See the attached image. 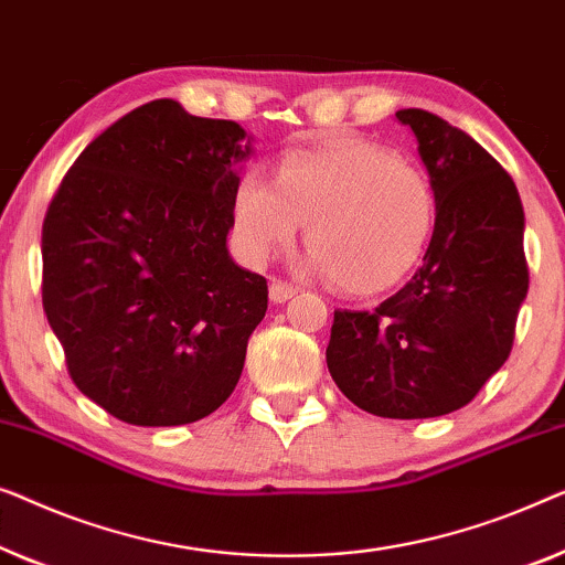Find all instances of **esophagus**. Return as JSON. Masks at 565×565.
I'll list each match as a JSON object with an SVG mask.
<instances>
[{"mask_svg": "<svg viewBox=\"0 0 565 565\" xmlns=\"http://www.w3.org/2000/svg\"><path fill=\"white\" fill-rule=\"evenodd\" d=\"M297 291H299V286H294L289 281H281V279H271V286H268V297H271V301H276V305H281V301L291 299Z\"/></svg>", "mask_w": 565, "mask_h": 565, "instance_id": "obj_1", "label": "esophagus"}]
</instances>
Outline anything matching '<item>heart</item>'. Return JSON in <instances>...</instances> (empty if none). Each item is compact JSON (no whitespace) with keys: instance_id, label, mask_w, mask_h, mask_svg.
<instances>
[{"instance_id":"heart-1","label":"heart","mask_w":565,"mask_h":565,"mask_svg":"<svg viewBox=\"0 0 565 565\" xmlns=\"http://www.w3.org/2000/svg\"><path fill=\"white\" fill-rule=\"evenodd\" d=\"M235 235L266 260L307 222L312 264L351 294L394 286L423 256L435 222L430 179L415 163L365 140L289 153L271 181L258 166L237 179Z\"/></svg>"}]
</instances>
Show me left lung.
<instances>
[{"mask_svg": "<svg viewBox=\"0 0 565 565\" xmlns=\"http://www.w3.org/2000/svg\"><path fill=\"white\" fill-rule=\"evenodd\" d=\"M430 173L423 266L371 312L335 309L328 369L355 407L425 419L466 407L510 359L530 271L518 186L494 156L425 109H399Z\"/></svg>", "mask_w": 565, "mask_h": 565, "instance_id": "obj_1", "label": "left lung"}]
</instances>
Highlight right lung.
I'll return each instance as SVG.
<instances>
[{
    "instance_id": "right-lung-1",
    "label": "right lung",
    "mask_w": 565,
    "mask_h": 565,
    "mask_svg": "<svg viewBox=\"0 0 565 565\" xmlns=\"http://www.w3.org/2000/svg\"><path fill=\"white\" fill-rule=\"evenodd\" d=\"M233 120L148 102L94 138L43 220V309L78 392L127 425L212 415L243 373L268 286L227 253Z\"/></svg>"
}]
</instances>
